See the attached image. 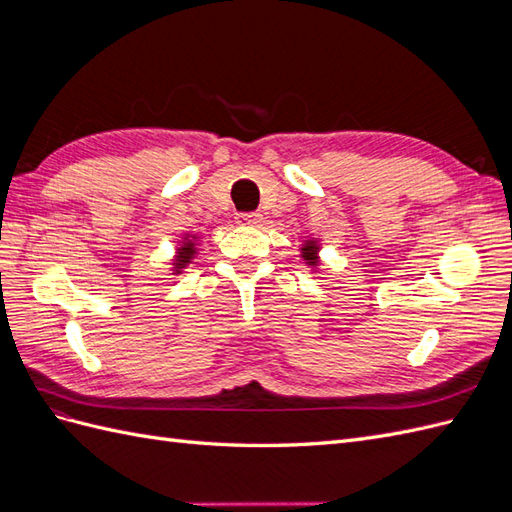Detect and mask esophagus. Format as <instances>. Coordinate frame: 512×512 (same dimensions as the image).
Masks as SVG:
<instances>
[{
  "label": "esophagus",
  "mask_w": 512,
  "mask_h": 512,
  "mask_svg": "<svg viewBox=\"0 0 512 512\" xmlns=\"http://www.w3.org/2000/svg\"><path fill=\"white\" fill-rule=\"evenodd\" d=\"M237 224L239 226H258L262 222V215L256 213V211H250V213H237Z\"/></svg>",
  "instance_id": "34e87169"
}]
</instances>
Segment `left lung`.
Listing matches in <instances>:
<instances>
[{"instance_id": "1", "label": "left lung", "mask_w": 512, "mask_h": 512, "mask_svg": "<svg viewBox=\"0 0 512 512\" xmlns=\"http://www.w3.org/2000/svg\"><path fill=\"white\" fill-rule=\"evenodd\" d=\"M320 250H322V245H320V241L318 239H305L303 243H301V258L305 260V265L312 269V271H318L320 269Z\"/></svg>"}]
</instances>
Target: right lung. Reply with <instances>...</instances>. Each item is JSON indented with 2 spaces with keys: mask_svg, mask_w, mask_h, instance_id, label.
I'll list each match as a JSON object with an SVG mask.
<instances>
[{
  "mask_svg": "<svg viewBox=\"0 0 512 512\" xmlns=\"http://www.w3.org/2000/svg\"><path fill=\"white\" fill-rule=\"evenodd\" d=\"M198 245H200V235L196 232H183L181 239L177 241L175 247V256L170 258V275H181L183 269L190 265V262L196 258L198 254Z\"/></svg>",
  "mask_w": 512,
  "mask_h": 512,
  "instance_id": "right-lung-1",
  "label": "right lung"
}]
</instances>
